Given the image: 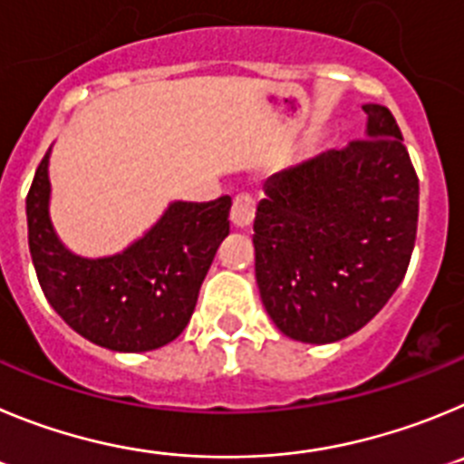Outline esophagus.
Segmentation results:
<instances>
[{"instance_id":"obj_1","label":"esophagus","mask_w":464,"mask_h":464,"mask_svg":"<svg viewBox=\"0 0 464 464\" xmlns=\"http://www.w3.org/2000/svg\"><path fill=\"white\" fill-rule=\"evenodd\" d=\"M254 198L249 194H237L233 198V208H231V222L233 227L237 228H247L254 219Z\"/></svg>"}]
</instances>
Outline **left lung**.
<instances>
[{
    "mask_svg": "<svg viewBox=\"0 0 464 464\" xmlns=\"http://www.w3.org/2000/svg\"><path fill=\"white\" fill-rule=\"evenodd\" d=\"M365 140L275 173L254 219L263 307L291 340L361 331L395 294L414 252L419 178L393 112L362 106Z\"/></svg>",
    "mask_w": 464,
    "mask_h": 464,
    "instance_id": "1",
    "label": "left lung"
}]
</instances>
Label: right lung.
<instances>
[{"mask_svg":"<svg viewBox=\"0 0 464 464\" xmlns=\"http://www.w3.org/2000/svg\"><path fill=\"white\" fill-rule=\"evenodd\" d=\"M50 150L27 194L29 254L53 310L85 340L111 352H152L180 335L217 249L228 236L231 196L175 201L124 252H69L50 222Z\"/></svg>","mask_w":464,"mask_h":464,"instance_id":"1","label":"right lung"}]
</instances>
